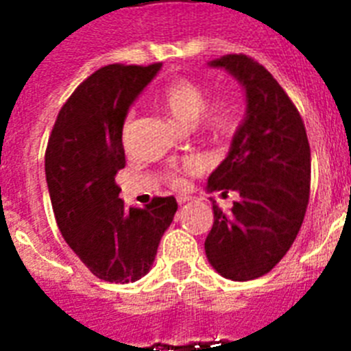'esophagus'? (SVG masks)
<instances>
[{
    "label": "esophagus",
    "instance_id": "1",
    "mask_svg": "<svg viewBox=\"0 0 351 351\" xmlns=\"http://www.w3.org/2000/svg\"><path fill=\"white\" fill-rule=\"evenodd\" d=\"M176 200H178V204H180V206H184V204L191 202L193 197H178V198H176Z\"/></svg>",
    "mask_w": 351,
    "mask_h": 351
}]
</instances>
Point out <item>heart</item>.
I'll return each instance as SVG.
<instances>
[{"label": "heart", "mask_w": 351, "mask_h": 351, "mask_svg": "<svg viewBox=\"0 0 351 351\" xmlns=\"http://www.w3.org/2000/svg\"><path fill=\"white\" fill-rule=\"evenodd\" d=\"M160 100L164 104L171 117L182 125H195L200 121L208 131L217 134H226L237 125V106L228 98L208 104V90L202 84L191 78H176L165 85L160 93ZM195 162H187L169 175L171 184L175 187H184L186 173L197 171Z\"/></svg>", "instance_id": "b5f03b06"}]
</instances>
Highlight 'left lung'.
<instances>
[{
	"label": "left lung",
	"mask_w": 351,
	"mask_h": 351,
	"mask_svg": "<svg viewBox=\"0 0 351 351\" xmlns=\"http://www.w3.org/2000/svg\"><path fill=\"white\" fill-rule=\"evenodd\" d=\"M245 90V118L226 160L208 178V191H237L206 239L209 264L226 278L251 280L277 266L293 244L310 198L311 156L304 121L266 67L245 54L209 62Z\"/></svg>",
	"instance_id": "left-lung-1"
}]
</instances>
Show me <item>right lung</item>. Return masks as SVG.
<instances>
[{
	"mask_svg": "<svg viewBox=\"0 0 351 351\" xmlns=\"http://www.w3.org/2000/svg\"><path fill=\"white\" fill-rule=\"evenodd\" d=\"M160 67L98 69L63 104L47 143L45 176L58 228L80 261L107 282H134L151 269L178 209L175 197L125 208L114 182L125 167L127 111Z\"/></svg>",
	"mask_w": 351,
	"mask_h": 351,
	"instance_id": "obj_1",
	"label": "right lung"
}]
</instances>
